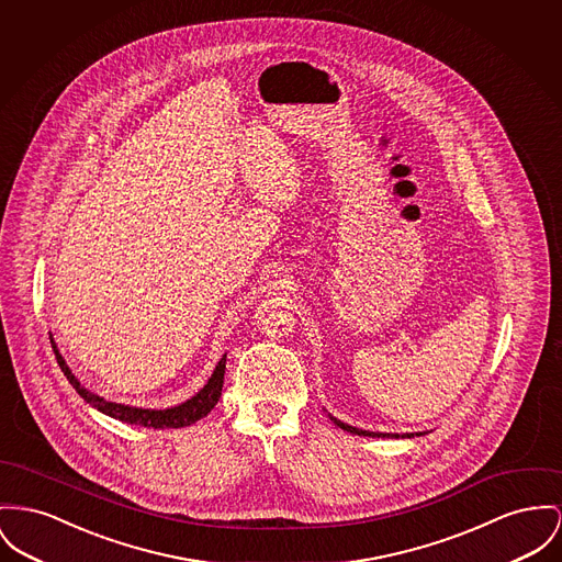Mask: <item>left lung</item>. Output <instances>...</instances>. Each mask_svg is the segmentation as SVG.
<instances>
[{"label":"left lung","instance_id":"obj_1","mask_svg":"<svg viewBox=\"0 0 562 562\" xmlns=\"http://www.w3.org/2000/svg\"><path fill=\"white\" fill-rule=\"evenodd\" d=\"M333 422L337 424L338 428L347 430V432H353V435H360V437H398V435H383V432H369V430H360V428H353L349 424H342L337 417H333ZM405 437H413V435H405Z\"/></svg>","mask_w":562,"mask_h":562}]
</instances>
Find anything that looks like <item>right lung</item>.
Returning a JSON list of instances; mask_svg holds the SVG:
<instances>
[{"label":"right lung","mask_w":562,"mask_h":562,"mask_svg":"<svg viewBox=\"0 0 562 562\" xmlns=\"http://www.w3.org/2000/svg\"><path fill=\"white\" fill-rule=\"evenodd\" d=\"M50 345H53V351H55V358H57V364L59 369L64 371V374L68 376V381L72 383L76 392L91 405L95 407L98 412L106 413L114 419H121L125 424H136V426H147V428H181V426H189L193 422H198L200 417H204L206 413L211 412L220 396H222V387H224V373H225V356L220 360L217 369L213 376L209 379V383L193 396L189 398L188 403L179 405V407H172V409H164V412H150V409H136V407H127V405H119V403H111V401H104L100 398L98 394L85 390L80 385V381L76 379L72 371L68 369L66 360L61 358L55 340L50 337Z\"/></svg>","instance_id":"1"}]
</instances>
